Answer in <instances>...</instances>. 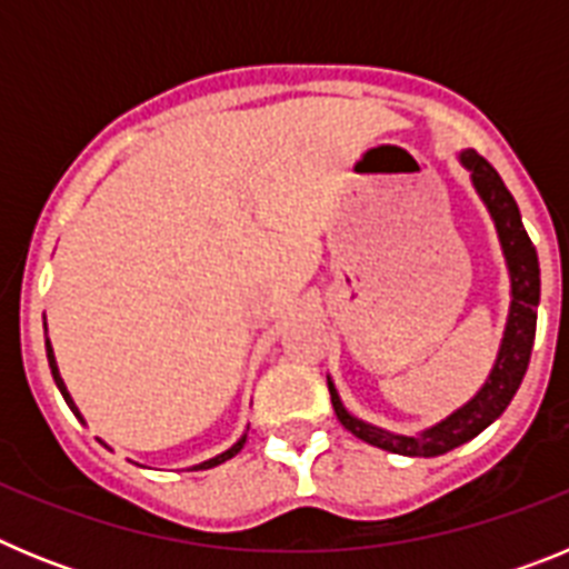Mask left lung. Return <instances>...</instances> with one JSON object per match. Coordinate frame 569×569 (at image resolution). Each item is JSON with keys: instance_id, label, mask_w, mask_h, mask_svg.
Returning <instances> with one entry per match:
<instances>
[{"instance_id": "1", "label": "left lung", "mask_w": 569, "mask_h": 569, "mask_svg": "<svg viewBox=\"0 0 569 569\" xmlns=\"http://www.w3.org/2000/svg\"><path fill=\"white\" fill-rule=\"evenodd\" d=\"M461 162L472 173V184H476L479 196L485 199L487 210H490L496 230H499L501 248H505L507 268H510L512 305L510 319H507L505 341H501L499 359H496L490 379L476 393V399L467 401L450 419L430 427L421 436H393L379 430V427H370L365 421L353 419L345 410V405H341L333 381H328L330 401H333L336 419L341 421V427L350 430L356 439L381 447L387 453L425 456V459H430V456L450 453L453 447L470 441L472 436H479L487 425H492V421L505 413L507 405L516 396V390H519L521 379H525L527 365H530L532 339H536V310H539L541 293L539 253H536L530 236H527L525 224H521L519 204L510 196V190L505 188L496 168L487 162L485 156L476 153V150H465Z\"/></svg>"}]
</instances>
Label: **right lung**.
I'll return each mask as SVG.
<instances>
[{"label": "right lung", "mask_w": 569, "mask_h": 569, "mask_svg": "<svg viewBox=\"0 0 569 569\" xmlns=\"http://www.w3.org/2000/svg\"><path fill=\"white\" fill-rule=\"evenodd\" d=\"M44 347H48V365H50V373H53V381H57V387H59V393L64 396V401H68V407L70 410H73V413L79 416V410H77V405H73V399H70V393H68V387H64V381H62V376H59V367H57V359H53V347H50V341L44 339ZM79 419H82V416H79ZM241 447H244V439H239L236 441L233 447H230L228 453H222V456H216V459H210V461H204V465H199V470H208V467H216V465H222V461H228V459H233L236 453H239Z\"/></svg>", "instance_id": "right-lung-1"}]
</instances>
